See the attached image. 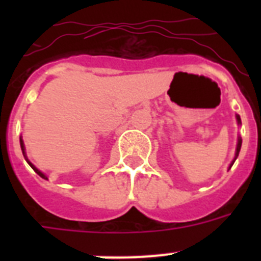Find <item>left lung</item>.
<instances>
[{"label": "left lung", "mask_w": 261, "mask_h": 261, "mask_svg": "<svg viewBox=\"0 0 261 261\" xmlns=\"http://www.w3.org/2000/svg\"><path fill=\"white\" fill-rule=\"evenodd\" d=\"M237 121H238V124H241V117H239V115H237ZM241 146H242V138L238 137V144H237V150H235V156H234V159H232V162L230 163V167L229 168H231V166L234 165V162H235V159H237V156L239 155V151H241Z\"/></svg>", "instance_id": "left-lung-1"}]
</instances>
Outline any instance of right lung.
<instances>
[{"mask_svg": "<svg viewBox=\"0 0 261 261\" xmlns=\"http://www.w3.org/2000/svg\"><path fill=\"white\" fill-rule=\"evenodd\" d=\"M19 141H20V147H22V153H23V155H24V158H26L27 163H29V165L31 166V167H32V170H34V171H35L36 174L39 175V176H41V177H43V179H45V180H47V179H48V177H47V175H44V174H43V172H41L40 170H38V168H36L35 166L32 165V163L30 162L29 159H27V156H26V151H24V144H23V140H22V137H20V140H19Z\"/></svg>", "mask_w": 261, "mask_h": 261, "instance_id": "add662e5", "label": "right lung"}]
</instances>
